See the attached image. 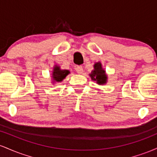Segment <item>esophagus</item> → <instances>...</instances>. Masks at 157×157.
Segmentation results:
<instances>
[{
	"label": "esophagus",
	"mask_w": 157,
	"mask_h": 157,
	"mask_svg": "<svg viewBox=\"0 0 157 157\" xmlns=\"http://www.w3.org/2000/svg\"><path fill=\"white\" fill-rule=\"evenodd\" d=\"M76 71L78 74H82V72H83V68L81 66H78L76 68Z\"/></svg>",
	"instance_id": "1"
}]
</instances>
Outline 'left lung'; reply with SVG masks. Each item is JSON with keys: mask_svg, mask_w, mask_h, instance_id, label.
Listing matches in <instances>:
<instances>
[{"mask_svg": "<svg viewBox=\"0 0 157 157\" xmlns=\"http://www.w3.org/2000/svg\"><path fill=\"white\" fill-rule=\"evenodd\" d=\"M89 76L93 81H95L98 85H105L108 81V76L105 70L102 68L100 62H97L94 64V69L89 74Z\"/></svg>", "mask_w": 157, "mask_h": 157, "instance_id": "1", "label": "left lung"}]
</instances>
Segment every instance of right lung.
Masks as SVG:
<instances>
[{"label": "right lung", "instance_id": "1", "mask_svg": "<svg viewBox=\"0 0 157 157\" xmlns=\"http://www.w3.org/2000/svg\"><path fill=\"white\" fill-rule=\"evenodd\" d=\"M68 74H70L69 70L61 69L60 66H59L58 65H55L51 74L52 83L55 84L56 82H61Z\"/></svg>", "mask_w": 157, "mask_h": 157}]
</instances>
